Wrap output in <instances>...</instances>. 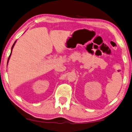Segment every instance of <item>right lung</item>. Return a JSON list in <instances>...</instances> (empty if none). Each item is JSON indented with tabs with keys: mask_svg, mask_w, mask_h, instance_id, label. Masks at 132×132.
<instances>
[{
	"mask_svg": "<svg viewBox=\"0 0 132 132\" xmlns=\"http://www.w3.org/2000/svg\"><path fill=\"white\" fill-rule=\"evenodd\" d=\"M16 42H17V40H15V42H14V44H13V45L12 46V47H11V53H10V55H9V59H8V60H7V64H8V62H9V60H10V56H11V53H12V50H13V47H14V45H15V43H16Z\"/></svg>",
	"mask_w": 132,
	"mask_h": 132,
	"instance_id": "1",
	"label": "right lung"
}]
</instances>
